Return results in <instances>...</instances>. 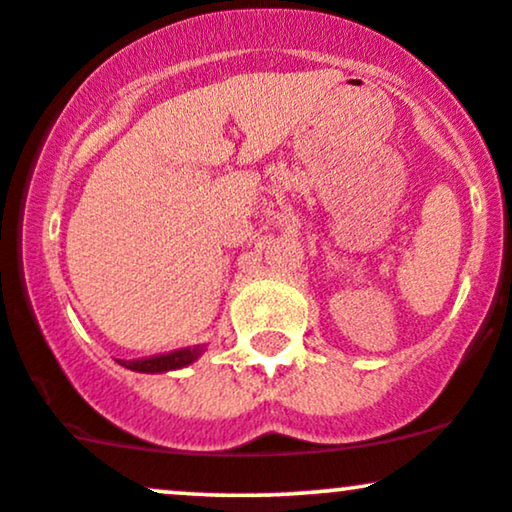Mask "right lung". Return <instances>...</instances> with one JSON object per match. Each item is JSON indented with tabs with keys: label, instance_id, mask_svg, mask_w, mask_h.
<instances>
[{
	"label": "right lung",
	"instance_id": "1",
	"mask_svg": "<svg viewBox=\"0 0 512 512\" xmlns=\"http://www.w3.org/2000/svg\"><path fill=\"white\" fill-rule=\"evenodd\" d=\"M204 346H190V349L170 351V354L161 356H149V358H137V361H117L120 366L129 370H137V373H166V370H178L195 363L202 356Z\"/></svg>",
	"mask_w": 512,
	"mask_h": 512
}]
</instances>
